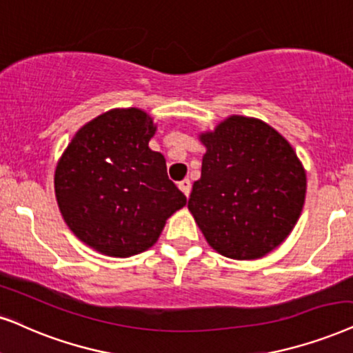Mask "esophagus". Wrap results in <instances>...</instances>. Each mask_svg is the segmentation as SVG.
Here are the masks:
<instances>
[{
	"label": "esophagus",
	"mask_w": 353,
	"mask_h": 353,
	"mask_svg": "<svg viewBox=\"0 0 353 353\" xmlns=\"http://www.w3.org/2000/svg\"><path fill=\"white\" fill-rule=\"evenodd\" d=\"M178 188H180V190L183 191V194L186 196H190V193H191V181L190 180H183V181H180L178 183Z\"/></svg>",
	"instance_id": "34e87169"
}]
</instances>
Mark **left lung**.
Listing matches in <instances>:
<instances>
[{
    "label": "left lung",
    "mask_w": 353,
    "mask_h": 353,
    "mask_svg": "<svg viewBox=\"0 0 353 353\" xmlns=\"http://www.w3.org/2000/svg\"><path fill=\"white\" fill-rule=\"evenodd\" d=\"M201 178L188 209L217 253L258 259L294 230L306 194V173L283 136L256 118L233 115L203 132Z\"/></svg>",
    "instance_id": "1"
}]
</instances>
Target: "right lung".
<instances>
[{"label": "right lung", "instance_id": "1", "mask_svg": "<svg viewBox=\"0 0 353 353\" xmlns=\"http://www.w3.org/2000/svg\"><path fill=\"white\" fill-rule=\"evenodd\" d=\"M152 118L115 108L76 132L54 170V194L72 233L99 253L130 258L159 240L186 204L163 155L149 149Z\"/></svg>", "mask_w": 353, "mask_h": 353}]
</instances>
